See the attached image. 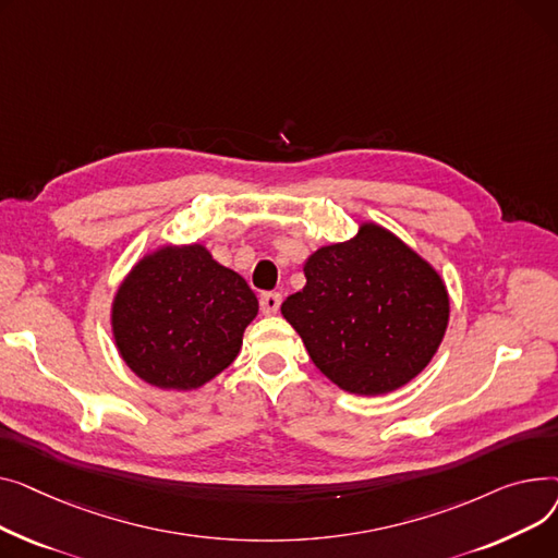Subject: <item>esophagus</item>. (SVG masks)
I'll return each instance as SVG.
<instances>
[{"label":"esophagus","instance_id":"esophagus-1","mask_svg":"<svg viewBox=\"0 0 558 558\" xmlns=\"http://www.w3.org/2000/svg\"><path fill=\"white\" fill-rule=\"evenodd\" d=\"M258 304H260V313H264V315H272V313H277L279 306H281V294H279V292H264V294H260Z\"/></svg>","mask_w":558,"mask_h":558}]
</instances>
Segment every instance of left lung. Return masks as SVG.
<instances>
[{
    "label": "left lung",
    "mask_w": 558,
    "mask_h": 558,
    "mask_svg": "<svg viewBox=\"0 0 558 558\" xmlns=\"http://www.w3.org/2000/svg\"><path fill=\"white\" fill-rule=\"evenodd\" d=\"M304 275L281 315L340 389L387 395L428 367L448 326V290L389 229L363 222L353 239L313 252Z\"/></svg>",
    "instance_id": "1"
}]
</instances>
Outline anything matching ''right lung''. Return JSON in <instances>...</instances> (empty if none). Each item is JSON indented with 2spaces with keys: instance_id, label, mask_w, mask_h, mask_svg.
<instances>
[{
  "instance_id": "1",
  "label": "right lung",
  "mask_w": 558,
  "mask_h": 558,
  "mask_svg": "<svg viewBox=\"0 0 558 558\" xmlns=\"http://www.w3.org/2000/svg\"><path fill=\"white\" fill-rule=\"evenodd\" d=\"M258 302L247 281L201 243L140 258L112 302L123 363L159 389H198L234 363Z\"/></svg>"
}]
</instances>
